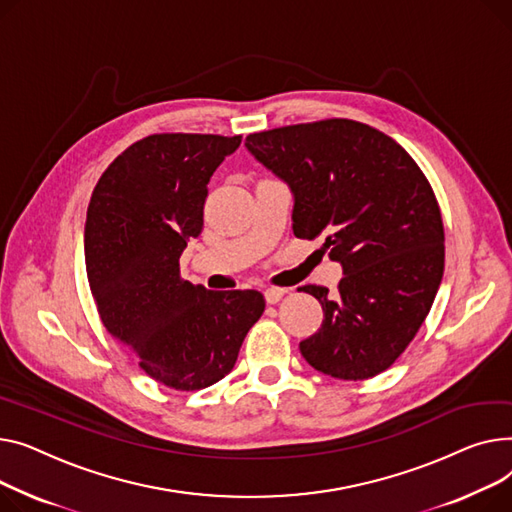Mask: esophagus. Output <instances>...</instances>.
<instances>
[{"instance_id": "esophagus-1", "label": "esophagus", "mask_w": 512, "mask_h": 512, "mask_svg": "<svg viewBox=\"0 0 512 512\" xmlns=\"http://www.w3.org/2000/svg\"><path fill=\"white\" fill-rule=\"evenodd\" d=\"M285 293H287V289H283V287H266L264 289V297L268 304H279Z\"/></svg>"}]
</instances>
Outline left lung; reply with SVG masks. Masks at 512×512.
I'll use <instances>...</instances> for the list:
<instances>
[{
    "label": "left lung",
    "instance_id": "left-lung-1",
    "mask_svg": "<svg viewBox=\"0 0 512 512\" xmlns=\"http://www.w3.org/2000/svg\"><path fill=\"white\" fill-rule=\"evenodd\" d=\"M246 146L289 184L293 235L322 237V252L343 266L337 295L304 287L324 318L299 351L341 380L384 372L424 324L444 273L428 177L393 138L343 117L256 132Z\"/></svg>",
    "mask_w": 512,
    "mask_h": 512
}]
</instances>
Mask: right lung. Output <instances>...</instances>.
Returning <instances> with one entry per match:
<instances>
[{
    "mask_svg": "<svg viewBox=\"0 0 512 512\" xmlns=\"http://www.w3.org/2000/svg\"><path fill=\"white\" fill-rule=\"evenodd\" d=\"M239 142L150 134L103 171L86 210V275L101 320L173 390L225 378L266 306L260 291H210L179 275V256L204 227L210 177Z\"/></svg>",
    "mask_w": 512,
    "mask_h": 512,
    "instance_id": "1",
    "label": "right lung"
}]
</instances>
